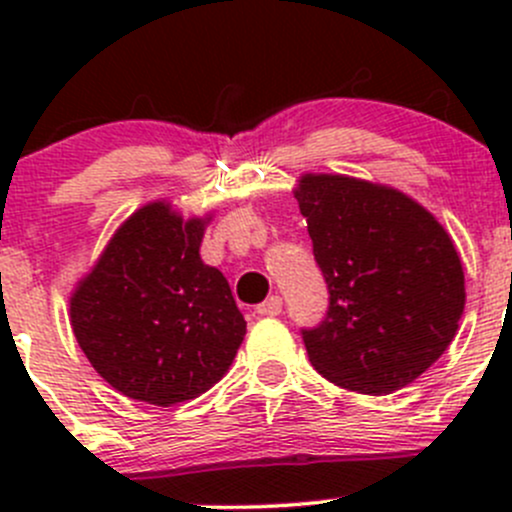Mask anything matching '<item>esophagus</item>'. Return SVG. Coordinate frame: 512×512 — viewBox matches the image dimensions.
Masks as SVG:
<instances>
[{"label": "esophagus", "mask_w": 512, "mask_h": 512, "mask_svg": "<svg viewBox=\"0 0 512 512\" xmlns=\"http://www.w3.org/2000/svg\"><path fill=\"white\" fill-rule=\"evenodd\" d=\"M260 317H277V314L282 312V297H277V294H272V297H267L265 302L257 304L255 309Z\"/></svg>", "instance_id": "esophagus-1"}]
</instances>
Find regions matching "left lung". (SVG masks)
Segmentation results:
<instances>
[{"instance_id":"left-lung-1","label":"left lung","mask_w":512,"mask_h":512,"mask_svg":"<svg viewBox=\"0 0 512 512\" xmlns=\"http://www.w3.org/2000/svg\"><path fill=\"white\" fill-rule=\"evenodd\" d=\"M327 317L304 329L314 369L359 394H391L448 349L466 307L461 257L443 225L401 190L334 173L294 188Z\"/></svg>"}]
</instances>
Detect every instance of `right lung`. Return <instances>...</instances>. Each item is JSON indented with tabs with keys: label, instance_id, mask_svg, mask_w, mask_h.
Instances as JSON below:
<instances>
[{
	"label": "right lung",
	"instance_id": "add662e5",
	"mask_svg": "<svg viewBox=\"0 0 512 512\" xmlns=\"http://www.w3.org/2000/svg\"><path fill=\"white\" fill-rule=\"evenodd\" d=\"M210 220L183 218L168 200L143 205L71 292L81 352L128 399L173 406L205 394L245 339L223 272L200 260Z\"/></svg>",
	"mask_w": 512,
	"mask_h": 512
}]
</instances>
